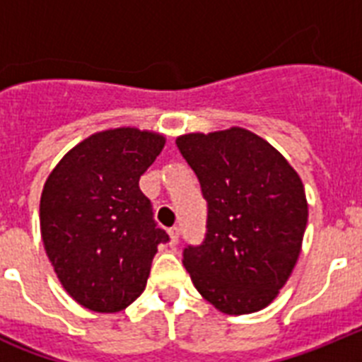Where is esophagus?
<instances>
[{
  "instance_id": "34e87169",
  "label": "esophagus",
  "mask_w": 362,
  "mask_h": 362,
  "mask_svg": "<svg viewBox=\"0 0 362 362\" xmlns=\"http://www.w3.org/2000/svg\"><path fill=\"white\" fill-rule=\"evenodd\" d=\"M168 233H170V245L175 246L179 241V226H174V228L168 230Z\"/></svg>"
}]
</instances>
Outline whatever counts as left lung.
<instances>
[{
	"label": "left lung",
	"instance_id": "left-lung-1",
	"mask_svg": "<svg viewBox=\"0 0 362 362\" xmlns=\"http://www.w3.org/2000/svg\"><path fill=\"white\" fill-rule=\"evenodd\" d=\"M206 201V233L183 264L228 315L264 308L288 281L308 221L303 181L263 137L239 127L175 139Z\"/></svg>",
	"mask_w": 362,
	"mask_h": 362
}]
</instances>
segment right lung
Segmentation results:
<instances>
[{"mask_svg":"<svg viewBox=\"0 0 362 362\" xmlns=\"http://www.w3.org/2000/svg\"><path fill=\"white\" fill-rule=\"evenodd\" d=\"M165 146L161 134L123 129L92 134L50 172L40 203L45 250L74 300L99 313L141 296L168 233L158 228L139 177Z\"/></svg>","mask_w":362,"mask_h":362,"instance_id":"obj_1","label":"right lung"}]
</instances>
